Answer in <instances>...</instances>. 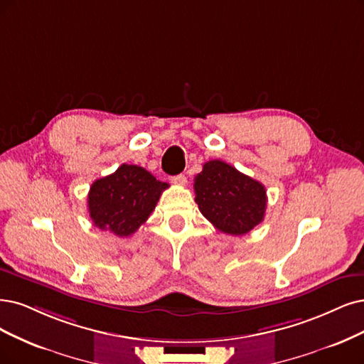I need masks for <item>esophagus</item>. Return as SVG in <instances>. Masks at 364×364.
<instances>
[{
	"instance_id": "1",
	"label": "esophagus",
	"mask_w": 364,
	"mask_h": 364,
	"mask_svg": "<svg viewBox=\"0 0 364 364\" xmlns=\"http://www.w3.org/2000/svg\"><path fill=\"white\" fill-rule=\"evenodd\" d=\"M171 181H172L173 184H178V186H186V184H187V178H186V175H183V173L175 175V177L171 178Z\"/></svg>"
}]
</instances>
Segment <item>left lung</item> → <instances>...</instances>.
Segmentation results:
<instances>
[{
    "instance_id": "1",
    "label": "left lung",
    "mask_w": 364,
    "mask_h": 364,
    "mask_svg": "<svg viewBox=\"0 0 364 364\" xmlns=\"http://www.w3.org/2000/svg\"><path fill=\"white\" fill-rule=\"evenodd\" d=\"M195 200L214 228L245 235L265 216V187L223 160H210L195 177Z\"/></svg>"
}]
</instances>
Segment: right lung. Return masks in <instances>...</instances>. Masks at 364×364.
Wrapping results in <instances>:
<instances>
[{"label": "right lung", "mask_w": 364, "mask_h": 364, "mask_svg": "<svg viewBox=\"0 0 364 364\" xmlns=\"http://www.w3.org/2000/svg\"><path fill=\"white\" fill-rule=\"evenodd\" d=\"M168 187V183L156 180L146 169L123 164L90 187V218L102 231L129 237L150 218L161 192Z\"/></svg>", "instance_id": "add662e5"}]
</instances>
